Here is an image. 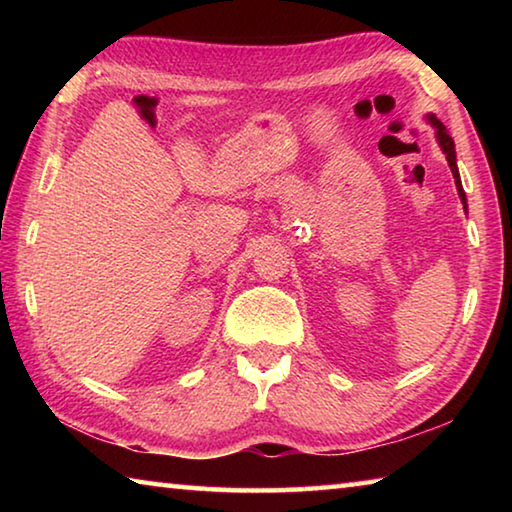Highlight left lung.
<instances>
[{"mask_svg":"<svg viewBox=\"0 0 512 512\" xmlns=\"http://www.w3.org/2000/svg\"><path fill=\"white\" fill-rule=\"evenodd\" d=\"M429 124H431L433 128H436L438 144H440V149H443V153L447 155L449 169H452V173H454V180H456L458 196H461V201H463V205H465V203H467V198H465L463 185H461V176H458V167H456V151H454V140H452V137H449L447 128L443 126V121H440V119H436V117H433V115H429Z\"/></svg>","mask_w":512,"mask_h":512,"instance_id":"1","label":"left lung"}]
</instances>
